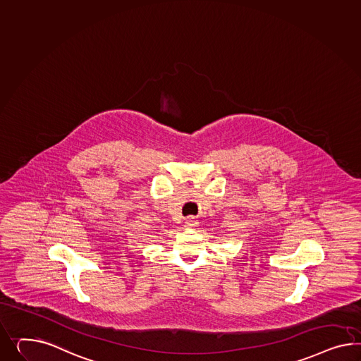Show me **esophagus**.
Returning a JSON list of instances; mask_svg holds the SVG:
<instances>
[{
    "label": "esophagus",
    "mask_w": 361,
    "mask_h": 361,
    "mask_svg": "<svg viewBox=\"0 0 361 361\" xmlns=\"http://www.w3.org/2000/svg\"><path fill=\"white\" fill-rule=\"evenodd\" d=\"M198 224V221L195 219V216H188L185 219V227L188 228H195Z\"/></svg>",
    "instance_id": "1"
}]
</instances>
